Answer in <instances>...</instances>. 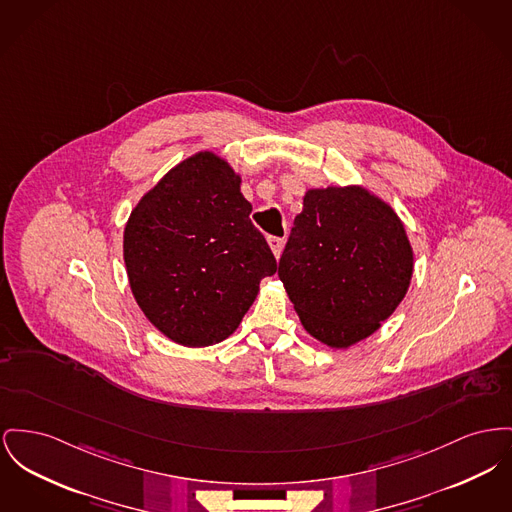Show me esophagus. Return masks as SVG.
Returning <instances> with one entry per match:
<instances>
[{
	"instance_id": "esophagus-1",
	"label": "esophagus",
	"mask_w": 512,
	"mask_h": 512,
	"mask_svg": "<svg viewBox=\"0 0 512 512\" xmlns=\"http://www.w3.org/2000/svg\"><path fill=\"white\" fill-rule=\"evenodd\" d=\"M269 245H271L272 255L278 259L280 253H282V247H284V240L282 238H269Z\"/></svg>"
}]
</instances>
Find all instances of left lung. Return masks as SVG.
<instances>
[{
	"label": "left lung",
	"instance_id": "8db88e82",
	"mask_svg": "<svg viewBox=\"0 0 512 512\" xmlns=\"http://www.w3.org/2000/svg\"><path fill=\"white\" fill-rule=\"evenodd\" d=\"M412 274V243L387 201L358 183L305 191L278 276L315 340L348 350L379 331Z\"/></svg>",
	"mask_w": 512,
	"mask_h": 512
}]
</instances>
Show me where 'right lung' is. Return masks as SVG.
I'll return each instance as SVG.
<instances>
[{
	"label": "right lung",
	"instance_id": "obj_1",
	"mask_svg": "<svg viewBox=\"0 0 512 512\" xmlns=\"http://www.w3.org/2000/svg\"><path fill=\"white\" fill-rule=\"evenodd\" d=\"M241 176L199 151L151 187L129 214L123 261L131 294L172 342L203 348L240 327L276 261L251 224Z\"/></svg>",
	"mask_w": 512,
	"mask_h": 512
}]
</instances>
